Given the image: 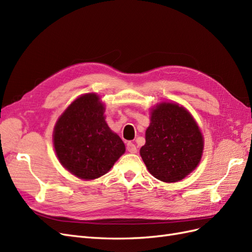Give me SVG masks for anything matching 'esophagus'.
Instances as JSON below:
<instances>
[{"instance_id":"34e87169","label":"esophagus","mask_w":252,"mask_h":252,"mask_svg":"<svg viewBox=\"0 0 252 252\" xmlns=\"http://www.w3.org/2000/svg\"><path fill=\"white\" fill-rule=\"evenodd\" d=\"M126 149L128 152H130V154H136V151H138V149H136V146L131 143V142H128L127 145H126Z\"/></svg>"}]
</instances>
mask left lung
I'll return each mask as SVG.
<instances>
[{
	"label": "left lung",
	"instance_id": "8db88e82",
	"mask_svg": "<svg viewBox=\"0 0 252 252\" xmlns=\"http://www.w3.org/2000/svg\"><path fill=\"white\" fill-rule=\"evenodd\" d=\"M145 139L140 155L148 171L162 182L183 180L201 161L203 135L191 114L179 104L163 102L152 108Z\"/></svg>",
	"mask_w": 252,
	"mask_h": 252
}]
</instances>
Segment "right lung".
<instances>
[{
	"mask_svg": "<svg viewBox=\"0 0 252 252\" xmlns=\"http://www.w3.org/2000/svg\"><path fill=\"white\" fill-rule=\"evenodd\" d=\"M105 107L95 94L74 100L53 130V146L60 163L75 177L94 180L107 173L125 152L120 136L108 127Z\"/></svg>",
	"mask_w": 252,
	"mask_h": 252,
	"instance_id": "obj_1",
	"label": "right lung"
}]
</instances>
